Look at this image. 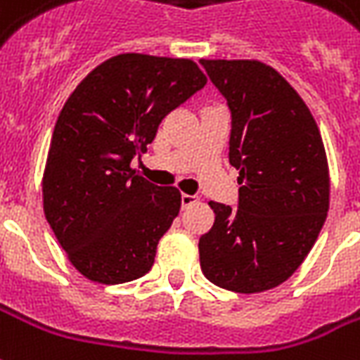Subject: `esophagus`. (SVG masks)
Segmentation results:
<instances>
[{"mask_svg":"<svg viewBox=\"0 0 360 360\" xmlns=\"http://www.w3.org/2000/svg\"><path fill=\"white\" fill-rule=\"evenodd\" d=\"M196 202H198V198L193 196V194H183V196H181V206H183V210H187L188 206H193Z\"/></svg>","mask_w":360,"mask_h":360,"instance_id":"obj_1","label":"esophagus"}]
</instances>
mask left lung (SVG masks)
<instances>
[{"label":"left lung","instance_id":"left-lung-1","mask_svg":"<svg viewBox=\"0 0 360 360\" xmlns=\"http://www.w3.org/2000/svg\"><path fill=\"white\" fill-rule=\"evenodd\" d=\"M200 65L227 98L229 162L240 172L236 210L210 202L215 221L198 242L202 273L219 288L259 294L294 275L326 221V150L307 105L273 66Z\"/></svg>","mask_w":360,"mask_h":360}]
</instances>
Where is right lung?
<instances>
[{"label": "right lung", "instance_id": "right-lung-1", "mask_svg": "<svg viewBox=\"0 0 360 360\" xmlns=\"http://www.w3.org/2000/svg\"><path fill=\"white\" fill-rule=\"evenodd\" d=\"M206 82L191 58L122 53L93 68L63 106L41 179L44 212L87 281L122 284L153 267L181 193L135 175L129 162Z\"/></svg>", "mask_w": 360, "mask_h": 360}]
</instances>
